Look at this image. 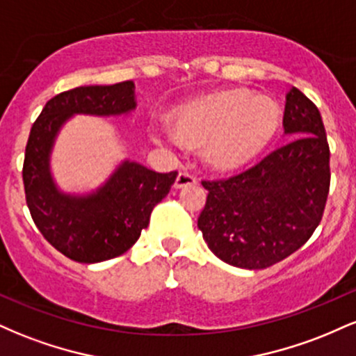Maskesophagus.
<instances>
[{"label": "esophagus", "instance_id": "esophagus-1", "mask_svg": "<svg viewBox=\"0 0 356 356\" xmlns=\"http://www.w3.org/2000/svg\"><path fill=\"white\" fill-rule=\"evenodd\" d=\"M197 182V179L194 177L191 172H187V170H182V172H179L177 179H175L174 186L177 187V189H181V187H186V186H192V184Z\"/></svg>", "mask_w": 356, "mask_h": 356}]
</instances>
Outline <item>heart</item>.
Wrapping results in <instances>:
<instances>
[{
    "label": "heart",
    "mask_w": 356,
    "mask_h": 356,
    "mask_svg": "<svg viewBox=\"0 0 356 356\" xmlns=\"http://www.w3.org/2000/svg\"><path fill=\"white\" fill-rule=\"evenodd\" d=\"M280 113L276 105L246 90L222 92L194 102L174 117L175 132L191 145H204L207 164L229 170L244 165L268 144ZM159 142L177 144L174 134H155Z\"/></svg>",
    "instance_id": "1"
}]
</instances>
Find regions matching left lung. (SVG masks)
Returning a JSON list of instances; mask_svg holds the SVG:
<instances>
[{
  "label": "left lung",
  "instance_id": "1",
  "mask_svg": "<svg viewBox=\"0 0 356 356\" xmlns=\"http://www.w3.org/2000/svg\"><path fill=\"white\" fill-rule=\"evenodd\" d=\"M288 140L243 172L202 181L204 241L236 268L264 269L312 238L330 192V145L320 110L293 87L283 117Z\"/></svg>",
  "mask_w": 356,
  "mask_h": 356
}]
</instances>
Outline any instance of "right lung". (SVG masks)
I'll return each instance as SVG.
<instances>
[{
	"instance_id": "obj_1",
	"label": "right lung",
	"mask_w": 356,
	"mask_h": 356,
	"mask_svg": "<svg viewBox=\"0 0 356 356\" xmlns=\"http://www.w3.org/2000/svg\"><path fill=\"white\" fill-rule=\"evenodd\" d=\"M134 108L129 80L76 87L48 100L31 127L23 162L28 209L43 238L76 263H100L129 251L177 177V170L162 174L125 161L90 195L73 197L55 187L48 159L61 124L73 113L120 115Z\"/></svg>"
}]
</instances>
